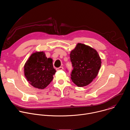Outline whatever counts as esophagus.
<instances>
[{"label":"esophagus","mask_w":130,"mask_h":130,"mask_svg":"<svg viewBox=\"0 0 130 130\" xmlns=\"http://www.w3.org/2000/svg\"><path fill=\"white\" fill-rule=\"evenodd\" d=\"M63 67H60L57 68V71L62 70H63Z\"/></svg>","instance_id":"34e87169"}]
</instances>
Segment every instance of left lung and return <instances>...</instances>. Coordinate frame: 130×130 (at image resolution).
Listing matches in <instances>:
<instances>
[{
  "label": "left lung",
  "instance_id": "1",
  "mask_svg": "<svg viewBox=\"0 0 130 130\" xmlns=\"http://www.w3.org/2000/svg\"><path fill=\"white\" fill-rule=\"evenodd\" d=\"M73 67L71 73L72 81L79 87L90 84L98 75L101 59L98 52L84 44L78 43L70 53Z\"/></svg>",
  "mask_w": 130,
  "mask_h": 130
}]
</instances>
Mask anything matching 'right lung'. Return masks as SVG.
<instances>
[{"mask_svg":"<svg viewBox=\"0 0 130 130\" xmlns=\"http://www.w3.org/2000/svg\"><path fill=\"white\" fill-rule=\"evenodd\" d=\"M52 62V59L47 58L43 51L33 53L24 67L27 81L35 88L40 89L46 88L52 81L56 72Z\"/></svg>","mask_w":130,"mask_h":130,"instance_id":"1","label":"right lung"}]
</instances>
